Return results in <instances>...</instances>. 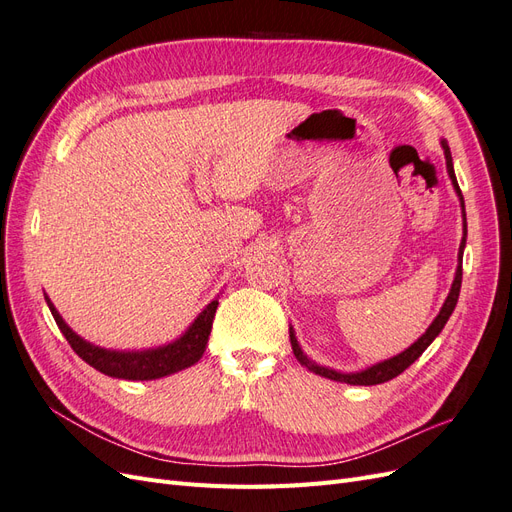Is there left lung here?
Wrapping results in <instances>:
<instances>
[{
    "mask_svg": "<svg viewBox=\"0 0 512 512\" xmlns=\"http://www.w3.org/2000/svg\"><path fill=\"white\" fill-rule=\"evenodd\" d=\"M442 149H444V158H446V173L448 177H451L453 181V188L459 196V205H461V218H463V237H461V243H459V254H457V271H455V280L451 284V292H448V297L440 309V314L433 318V322L427 327V331L416 339V342L412 346H408L404 352H399L395 356H391V359H384L376 365H369L361 371H337V369H331V367H324V365H318L316 361L309 359V356L301 350L299 342H297V335H294V329L290 327V346H292V352L294 356H297V361L307 367L309 371H314V374L322 376V378H329V380H335V382H346V384H356V386H371V384H382V382H389L393 378H397L401 371H406L418 356H421L429 344L436 339L444 324L448 322V318H451L453 309L457 305V299H459V290H461V262H463V247H466V237H468V222H466V205H463V196H461V190H459V183H457V177H455V168H453V158H451V149H448V143L440 141Z\"/></svg>",
    "mask_w": 512,
    "mask_h": 512,
    "instance_id": "1",
    "label": "left lung"
}]
</instances>
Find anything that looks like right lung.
Wrapping results in <instances>:
<instances>
[{"mask_svg":"<svg viewBox=\"0 0 512 512\" xmlns=\"http://www.w3.org/2000/svg\"><path fill=\"white\" fill-rule=\"evenodd\" d=\"M44 301L49 305L59 331L64 333L72 350L79 354L87 365L98 369L100 374L121 378V380H158L170 374H177V371L188 369L194 363H198L200 356L205 354L215 309H218V299H213L203 312L194 318L188 331L181 333L175 342L170 344H164L158 348H147V350H111V348L91 344L81 335H76L68 327L66 320L59 316L55 305L51 303L49 297H46V294H44Z\"/></svg>","mask_w":512,"mask_h":512,"instance_id":"obj_1","label":"right lung"}]
</instances>
